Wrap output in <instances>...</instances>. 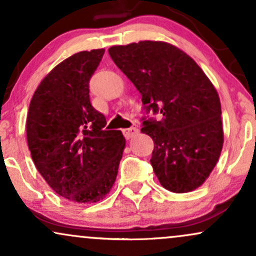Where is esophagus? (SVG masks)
Wrapping results in <instances>:
<instances>
[{"mask_svg":"<svg viewBox=\"0 0 256 256\" xmlns=\"http://www.w3.org/2000/svg\"><path fill=\"white\" fill-rule=\"evenodd\" d=\"M124 134H125V137L128 138V140H130V138L134 137L136 134H138V128H134V126H132V128H125Z\"/></svg>","mask_w":256,"mask_h":256,"instance_id":"34e87169","label":"esophagus"}]
</instances>
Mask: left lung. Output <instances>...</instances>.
I'll return each instance as SVG.
<instances>
[{
	"label": "left lung",
	"instance_id": "obj_1",
	"mask_svg": "<svg viewBox=\"0 0 256 256\" xmlns=\"http://www.w3.org/2000/svg\"><path fill=\"white\" fill-rule=\"evenodd\" d=\"M112 60L142 95L140 132L154 140L150 164L172 192L198 189L218 162L224 143L222 106L212 82L183 50L166 42L140 40L108 49Z\"/></svg>",
	"mask_w": 256,
	"mask_h": 256
}]
</instances>
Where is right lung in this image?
Segmentation results:
<instances>
[{"label": "right lung", "instance_id": "right-lung-1", "mask_svg": "<svg viewBox=\"0 0 256 256\" xmlns=\"http://www.w3.org/2000/svg\"><path fill=\"white\" fill-rule=\"evenodd\" d=\"M104 49L79 52L55 66L34 91L26 120L31 158L49 186L77 204L110 192L125 148L122 131L104 130L90 104L89 82Z\"/></svg>", "mask_w": 256, "mask_h": 256}]
</instances>
